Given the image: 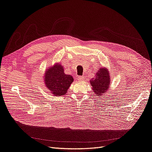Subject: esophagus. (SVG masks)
I'll return each instance as SVG.
<instances>
[{
  "instance_id": "1",
  "label": "esophagus",
  "mask_w": 152,
  "mask_h": 152,
  "mask_svg": "<svg viewBox=\"0 0 152 152\" xmlns=\"http://www.w3.org/2000/svg\"><path fill=\"white\" fill-rule=\"evenodd\" d=\"M77 79L79 81H82L84 79V76H77Z\"/></svg>"
}]
</instances>
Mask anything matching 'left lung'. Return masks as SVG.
Segmentation results:
<instances>
[{
  "instance_id": "8db88e82",
  "label": "left lung",
  "mask_w": 152,
  "mask_h": 152,
  "mask_svg": "<svg viewBox=\"0 0 152 152\" xmlns=\"http://www.w3.org/2000/svg\"><path fill=\"white\" fill-rule=\"evenodd\" d=\"M109 71L106 68H101L96 73V76L90 80V85L96 96L99 95L103 96L109 89L111 78L109 75Z\"/></svg>"
}]
</instances>
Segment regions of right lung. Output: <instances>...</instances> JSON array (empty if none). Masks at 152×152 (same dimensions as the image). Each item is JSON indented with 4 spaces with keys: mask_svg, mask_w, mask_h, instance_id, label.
Wrapping results in <instances>:
<instances>
[{
    "mask_svg": "<svg viewBox=\"0 0 152 152\" xmlns=\"http://www.w3.org/2000/svg\"><path fill=\"white\" fill-rule=\"evenodd\" d=\"M44 81L49 90L56 96L64 95L74 79L72 76L65 74L63 66L56 63L45 72Z\"/></svg>",
    "mask_w": 152,
    "mask_h": 152,
    "instance_id": "right-lung-1",
    "label": "right lung"
}]
</instances>
